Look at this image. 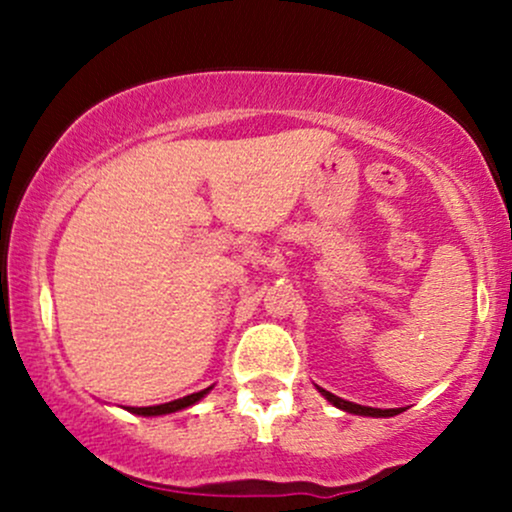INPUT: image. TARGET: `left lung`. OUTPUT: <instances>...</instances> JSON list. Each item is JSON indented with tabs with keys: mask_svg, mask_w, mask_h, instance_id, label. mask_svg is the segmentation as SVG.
Instances as JSON below:
<instances>
[{
	"mask_svg": "<svg viewBox=\"0 0 512 512\" xmlns=\"http://www.w3.org/2000/svg\"><path fill=\"white\" fill-rule=\"evenodd\" d=\"M317 387V385H315ZM317 392H320L322 397L327 399V402L334 404L337 409L342 411H349V414H356V416H375V419H387V416H397L402 414L404 409H375V407H361V404H354V402H346V399L332 395V392L322 390V387H317Z\"/></svg>",
	"mask_w": 512,
	"mask_h": 512,
	"instance_id": "left-lung-1",
	"label": "left lung"
}]
</instances>
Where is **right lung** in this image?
<instances>
[{"label": "right lung", "mask_w": 512, "mask_h": 512, "mask_svg": "<svg viewBox=\"0 0 512 512\" xmlns=\"http://www.w3.org/2000/svg\"><path fill=\"white\" fill-rule=\"evenodd\" d=\"M211 387H214V385H211ZM211 387H207V390H199V392H195V395H187V397H182V399H173V402L156 404V407H127V411H132V414H137V416H163V414H175V411L187 409V407H192V404H197L199 399H202L204 395H209Z\"/></svg>", "instance_id": "obj_1"}]
</instances>
